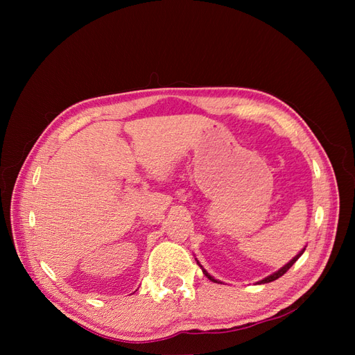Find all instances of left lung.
<instances>
[{"label":"left lung","mask_w":355,"mask_h":355,"mask_svg":"<svg viewBox=\"0 0 355 355\" xmlns=\"http://www.w3.org/2000/svg\"><path fill=\"white\" fill-rule=\"evenodd\" d=\"M305 249H306V245H305V247H304V249H302V250H300V252H299V253H297V254H296V256L293 257V259H292V261H288V262H287V263H286L284 266H282V268H280V270H278V271H275V272H272L271 275H268V277H265V278H263V280H261V282H257V284H265V283H271V282L277 280V278H280L282 275H284V274H286V272H287V271L290 270V266H292V265H293V263H295V262H296V261L299 259V257L304 254ZM196 261H197V257H196ZM197 265H198V266L201 268V271H202V274H204V275H206V277L209 278V280H210V282H213V283H220L219 280H216V278H214V277H211V275H210V274H209V272H207L206 270H204V268H202V265H201V263H200L198 261H197Z\"/></svg>","instance_id":"obj_1"}]
</instances>
